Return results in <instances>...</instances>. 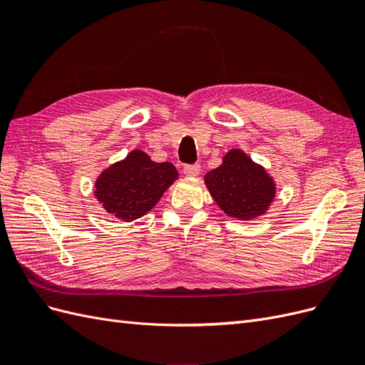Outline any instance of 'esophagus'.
<instances>
[{
	"label": "esophagus",
	"mask_w": 365,
	"mask_h": 365,
	"mask_svg": "<svg viewBox=\"0 0 365 365\" xmlns=\"http://www.w3.org/2000/svg\"><path fill=\"white\" fill-rule=\"evenodd\" d=\"M182 170L187 176H196V175H200V172H201V165L197 163L196 164H185Z\"/></svg>",
	"instance_id": "1"
}]
</instances>
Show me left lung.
Here are the masks:
<instances>
[{
    "instance_id": "1",
    "label": "left lung",
    "mask_w": 365,
    "mask_h": 365,
    "mask_svg": "<svg viewBox=\"0 0 365 365\" xmlns=\"http://www.w3.org/2000/svg\"><path fill=\"white\" fill-rule=\"evenodd\" d=\"M205 185L228 216L250 220L267 213L275 197V182L245 152L231 149L219 168L210 170Z\"/></svg>"
}]
</instances>
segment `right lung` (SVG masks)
<instances>
[{
  "label": "right lung",
  "mask_w": 365,
  "mask_h": 365,
  "mask_svg": "<svg viewBox=\"0 0 365 365\" xmlns=\"http://www.w3.org/2000/svg\"><path fill=\"white\" fill-rule=\"evenodd\" d=\"M175 180H178V170L172 163H155L135 149L101 173L94 195L106 213L132 222L155 207Z\"/></svg>",
  "instance_id": "1"
}]
</instances>
